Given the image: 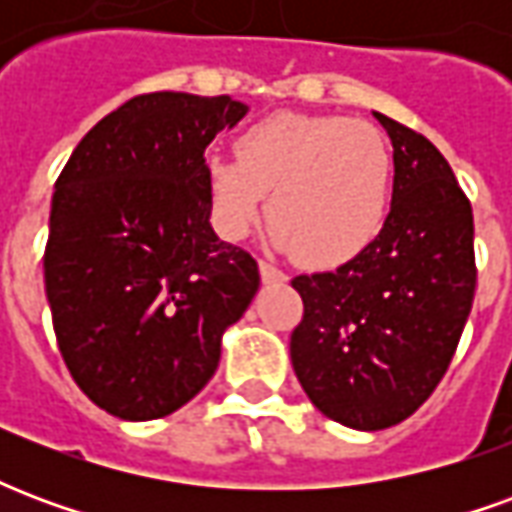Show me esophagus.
<instances>
[{"label": "esophagus", "mask_w": 512, "mask_h": 512, "mask_svg": "<svg viewBox=\"0 0 512 512\" xmlns=\"http://www.w3.org/2000/svg\"><path fill=\"white\" fill-rule=\"evenodd\" d=\"M257 268H260V279H263L266 285H271V282H282V279H285V274H282L277 266H271L268 260H257Z\"/></svg>", "instance_id": "esophagus-1"}]
</instances>
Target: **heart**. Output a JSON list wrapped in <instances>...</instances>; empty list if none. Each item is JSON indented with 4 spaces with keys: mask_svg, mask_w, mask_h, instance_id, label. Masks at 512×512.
I'll return each mask as SVG.
<instances>
[{
    "mask_svg": "<svg viewBox=\"0 0 512 512\" xmlns=\"http://www.w3.org/2000/svg\"><path fill=\"white\" fill-rule=\"evenodd\" d=\"M235 156L205 161L216 230L238 241L266 211L271 244L307 266L340 268L376 244L392 191V153L376 128L334 115H271Z\"/></svg>",
    "mask_w": 512,
    "mask_h": 512,
    "instance_id": "1",
    "label": "heart"
}]
</instances>
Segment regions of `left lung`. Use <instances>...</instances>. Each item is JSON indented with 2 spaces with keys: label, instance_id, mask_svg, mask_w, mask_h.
<instances>
[{
  "label": "left lung",
  "instance_id": "obj_1",
  "mask_svg": "<svg viewBox=\"0 0 512 512\" xmlns=\"http://www.w3.org/2000/svg\"><path fill=\"white\" fill-rule=\"evenodd\" d=\"M392 211L376 244L337 271L293 279L304 301L290 359L315 408L384 430L439 386L472 312V202L436 145L392 117Z\"/></svg>",
  "mask_w": 512,
  "mask_h": 512
}]
</instances>
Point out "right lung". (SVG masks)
I'll list each match as a JSON object with an SVG mask.
<instances>
[{
  "label": "right lung",
  "instance_id": "obj_1",
  "mask_svg": "<svg viewBox=\"0 0 512 512\" xmlns=\"http://www.w3.org/2000/svg\"><path fill=\"white\" fill-rule=\"evenodd\" d=\"M244 115L230 95H136L84 134L54 183V334L73 381L112 417L186 406L260 288L255 257L208 222L205 147Z\"/></svg>",
  "mask_w": 512,
  "mask_h": 512
}]
</instances>
